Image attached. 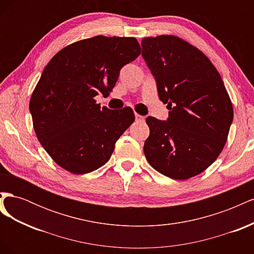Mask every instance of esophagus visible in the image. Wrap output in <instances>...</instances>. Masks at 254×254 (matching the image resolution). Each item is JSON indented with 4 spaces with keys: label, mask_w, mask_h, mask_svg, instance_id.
<instances>
[{
    "label": "esophagus",
    "mask_w": 254,
    "mask_h": 254,
    "mask_svg": "<svg viewBox=\"0 0 254 254\" xmlns=\"http://www.w3.org/2000/svg\"><path fill=\"white\" fill-rule=\"evenodd\" d=\"M135 121H137V122H144L145 118L142 117V115H140V114L135 113Z\"/></svg>",
    "instance_id": "obj_1"
}]
</instances>
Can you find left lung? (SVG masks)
I'll return each mask as SVG.
<instances>
[{
	"instance_id": "obj_1",
	"label": "left lung",
	"mask_w": 254,
	"mask_h": 254,
	"mask_svg": "<svg viewBox=\"0 0 254 254\" xmlns=\"http://www.w3.org/2000/svg\"><path fill=\"white\" fill-rule=\"evenodd\" d=\"M142 57L156 79L166 121L146 119L144 153L156 171L186 180L206 170L227 142L233 107L216 67L204 54L175 36L142 40Z\"/></svg>"
}]
</instances>
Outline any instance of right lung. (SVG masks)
Listing matches in <instances>:
<instances>
[{"label": "right lung", "instance_id": "obj_1", "mask_svg": "<svg viewBox=\"0 0 254 254\" xmlns=\"http://www.w3.org/2000/svg\"><path fill=\"white\" fill-rule=\"evenodd\" d=\"M135 38L96 36L67 45L38 81L29 111L38 140L55 162L72 174H88L108 162L120 136L134 122L130 107L101 108L121 68L140 55Z\"/></svg>", "mask_w": 254, "mask_h": 254}]
</instances>
